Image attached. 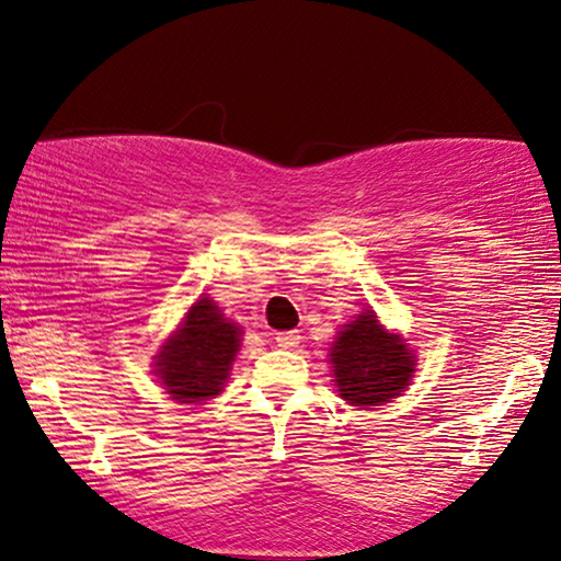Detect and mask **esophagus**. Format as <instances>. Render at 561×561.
Wrapping results in <instances>:
<instances>
[{"mask_svg": "<svg viewBox=\"0 0 561 561\" xmlns=\"http://www.w3.org/2000/svg\"><path fill=\"white\" fill-rule=\"evenodd\" d=\"M298 341H300L298 331H280V334H275V344L280 348H296Z\"/></svg>", "mask_w": 561, "mask_h": 561, "instance_id": "1", "label": "esophagus"}]
</instances>
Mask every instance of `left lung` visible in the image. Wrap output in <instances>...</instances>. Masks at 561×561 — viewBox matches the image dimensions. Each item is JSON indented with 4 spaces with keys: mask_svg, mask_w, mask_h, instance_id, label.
Here are the masks:
<instances>
[{
    "mask_svg": "<svg viewBox=\"0 0 561 561\" xmlns=\"http://www.w3.org/2000/svg\"><path fill=\"white\" fill-rule=\"evenodd\" d=\"M329 362L341 400L369 410L408 389L417 359L400 334L381 327L375 311H364L339 331Z\"/></svg>",
    "mask_w": 561,
    "mask_h": 561,
    "instance_id": "obj_1",
    "label": "left lung"
}]
</instances>
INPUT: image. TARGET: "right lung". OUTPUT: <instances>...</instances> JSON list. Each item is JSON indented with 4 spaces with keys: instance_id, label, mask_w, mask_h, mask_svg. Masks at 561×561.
Returning <instances> with one entry per match:
<instances>
[{
    "instance_id": "add662e5",
    "label": "right lung",
    "mask_w": 561,
    "mask_h": 561,
    "mask_svg": "<svg viewBox=\"0 0 561 561\" xmlns=\"http://www.w3.org/2000/svg\"><path fill=\"white\" fill-rule=\"evenodd\" d=\"M240 336L238 323L225 319L220 306L202 296L153 356V375L174 402H205L222 392L240 352Z\"/></svg>"
}]
</instances>
